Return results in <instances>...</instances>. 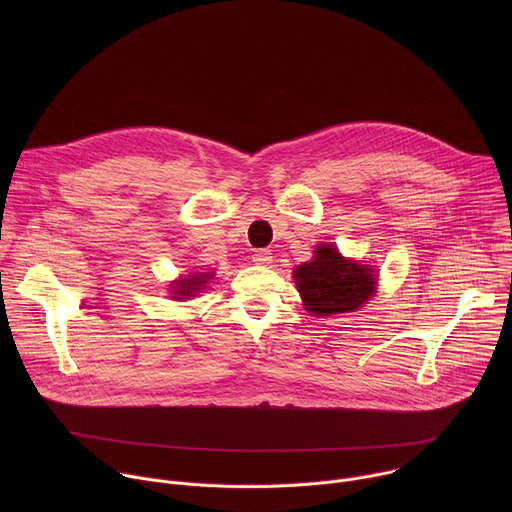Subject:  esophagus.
<instances>
[{
    "instance_id": "1",
    "label": "esophagus",
    "mask_w": 512,
    "mask_h": 512,
    "mask_svg": "<svg viewBox=\"0 0 512 512\" xmlns=\"http://www.w3.org/2000/svg\"><path fill=\"white\" fill-rule=\"evenodd\" d=\"M271 259H273V253H271L269 249H257V251L253 253V261H255L257 265H269Z\"/></svg>"
}]
</instances>
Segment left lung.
Here are the masks:
<instances>
[{
    "mask_svg": "<svg viewBox=\"0 0 512 512\" xmlns=\"http://www.w3.org/2000/svg\"><path fill=\"white\" fill-rule=\"evenodd\" d=\"M306 310L332 316L358 310L375 291V275L367 265L344 259L336 247L322 245L310 263L294 271Z\"/></svg>",
    "mask_w": 512,
    "mask_h": 512,
    "instance_id": "8db88e82",
    "label": "left lung"
}]
</instances>
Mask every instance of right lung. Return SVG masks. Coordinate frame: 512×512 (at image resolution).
Here are the masks:
<instances>
[{
  "label": "right lung",
  "mask_w": 512,
  "mask_h": 512,
  "mask_svg": "<svg viewBox=\"0 0 512 512\" xmlns=\"http://www.w3.org/2000/svg\"><path fill=\"white\" fill-rule=\"evenodd\" d=\"M212 273H196V275H190L186 279H180L176 283V296L174 300H184V298H190L194 296L196 291H200L206 283V279H210Z\"/></svg>",
  "instance_id": "right-lung-1"
}]
</instances>
